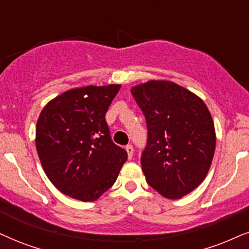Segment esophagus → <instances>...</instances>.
I'll list each match as a JSON object with an SVG mask.
<instances>
[{
    "instance_id": "obj_1",
    "label": "esophagus",
    "mask_w": 249,
    "mask_h": 249,
    "mask_svg": "<svg viewBox=\"0 0 249 249\" xmlns=\"http://www.w3.org/2000/svg\"><path fill=\"white\" fill-rule=\"evenodd\" d=\"M125 151H127V153H128V158H129V159L133 158V156H134V148H133V145H127V146H125Z\"/></svg>"
}]
</instances>
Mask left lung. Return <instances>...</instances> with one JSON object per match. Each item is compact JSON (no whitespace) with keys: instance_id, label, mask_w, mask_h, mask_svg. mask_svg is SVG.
I'll list each match as a JSON object with an SVG mask.
<instances>
[{"instance_id":"obj_1","label":"left lung","mask_w":249,"mask_h":249,"mask_svg":"<svg viewBox=\"0 0 249 249\" xmlns=\"http://www.w3.org/2000/svg\"><path fill=\"white\" fill-rule=\"evenodd\" d=\"M148 127L141 165L146 182L177 199L207 177L216 148L213 118L201 98L173 82L150 81L131 89Z\"/></svg>"}]
</instances>
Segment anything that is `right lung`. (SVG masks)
Instances as JSON below:
<instances>
[{"mask_svg": "<svg viewBox=\"0 0 249 249\" xmlns=\"http://www.w3.org/2000/svg\"><path fill=\"white\" fill-rule=\"evenodd\" d=\"M121 85L72 89L40 113L36 145L51 182L70 197L92 202L114 185L127 151L113 143L105 120Z\"/></svg>", "mask_w": 249, "mask_h": 249, "instance_id": "right-lung-1", "label": "right lung"}]
</instances>
